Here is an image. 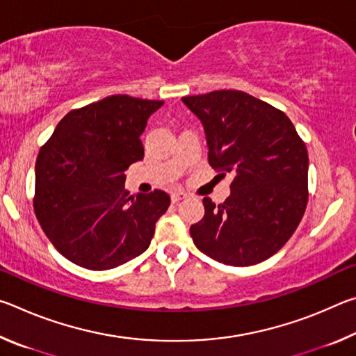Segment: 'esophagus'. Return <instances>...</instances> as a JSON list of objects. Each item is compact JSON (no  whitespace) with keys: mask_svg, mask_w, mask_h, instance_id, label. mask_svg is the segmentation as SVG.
I'll return each instance as SVG.
<instances>
[{"mask_svg":"<svg viewBox=\"0 0 356 356\" xmlns=\"http://www.w3.org/2000/svg\"><path fill=\"white\" fill-rule=\"evenodd\" d=\"M184 197H186V193L180 191V190L171 193V201H172V202H179L180 200H184Z\"/></svg>","mask_w":356,"mask_h":356,"instance_id":"34e87169","label":"esophagus"}]
</instances>
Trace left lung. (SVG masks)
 <instances>
[{
    "instance_id": "8db88e82",
    "label": "left lung",
    "mask_w": 356,
    "mask_h": 356,
    "mask_svg": "<svg viewBox=\"0 0 356 356\" xmlns=\"http://www.w3.org/2000/svg\"><path fill=\"white\" fill-rule=\"evenodd\" d=\"M201 119L209 165L234 174L231 196L215 206L204 197V218L193 242L215 261L246 267L278 252L308 206V149L284 113L237 89L182 97Z\"/></svg>"
}]
</instances>
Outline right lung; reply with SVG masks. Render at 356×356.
<instances>
[{
    "label": "right lung",
    "mask_w": 356,
    "mask_h": 356,
    "mask_svg": "<svg viewBox=\"0 0 356 356\" xmlns=\"http://www.w3.org/2000/svg\"><path fill=\"white\" fill-rule=\"evenodd\" d=\"M163 100L110 95L69 111L35 160L34 213L53 246L80 267L140 256L170 207L161 190L130 195L124 171L143 160L140 135Z\"/></svg>",
    "instance_id": "obj_1"
}]
</instances>
